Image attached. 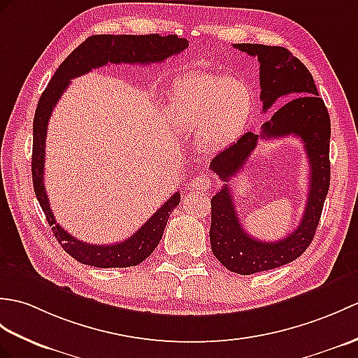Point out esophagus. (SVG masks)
I'll list each match as a JSON object with an SVG mask.
<instances>
[{
	"mask_svg": "<svg viewBox=\"0 0 358 358\" xmlns=\"http://www.w3.org/2000/svg\"><path fill=\"white\" fill-rule=\"evenodd\" d=\"M212 186V178L209 176H206V173H198L190 181V187L195 189V190H203V189H209Z\"/></svg>",
	"mask_w": 358,
	"mask_h": 358,
	"instance_id": "34e87169",
	"label": "esophagus"
}]
</instances>
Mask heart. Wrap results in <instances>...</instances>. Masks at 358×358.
I'll return each mask as SVG.
<instances>
[{
    "label": "heart",
    "instance_id": "1",
    "mask_svg": "<svg viewBox=\"0 0 358 358\" xmlns=\"http://www.w3.org/2000/svg\"><path fill=\"white\" fill-rule=\"evenodd\" d=\"M252 110V91L245 82L190 73L173 84L168 115L181 131H201L203 146L220 151L241 137Z\"/></svg>",
    "mask_w": 358,
    "mask_h": 358
}]
</instances>
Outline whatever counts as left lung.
Here are the masks:
<instances>
[{"label":"left lung","instance_id":"left-lung-1","mask_svg":"<svg viewBox=\"0 0 358 358\" xmlns=\"http://www.w3.org/2000/svg\"><path fill=\"white\" fill-rule=\"evenodd\" d=\"M234 47L256 56L259 61L262 113H267L278 99L284 96L289 99L262 124L261 134L245 132L210 163V169L224 181V186L210 201L212 252L227 270L238 274H253L293 262L310 247L329 189L331 120L311 73L292 52L284 47L262 44H234ZM289 134L304 141L309 157V199L303 221L294 232L276 243H264L248 236L240 226L228 181L243 167L257 139Z\"/></svg>","mask_w":358,"mask_h":358}]
</instances>
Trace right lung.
Listing matches in <instances>:
<instances>
[{
    "label": "right lung",
    "mask_w": 358,
    "mask_h": 358,
    "mask_svg": "<svg viewBox=\"0 0 358 358\" xmlns=\"http://www.w3.org/2000/svg\"><path fill=\"white\" fill-rule=\"evenodd\" d=\"M187 39L177 35H94L85 39L78 48L66 56L53 74L52 80L41 96L35 119H33V155L31 176L33 189L38 201L43 207L55 238L64 250L74 259L99 268H124L134 267L143 262L159 245L163 231L173 207L180 204V192L173 194L136 234L128 239L111 245L87 244L71 236L56 222L44 186L45 168V137L47 124L52 111L64 91L69 88L70 80L82 76L97 66L111 64H154L163 62L166 57L178 55L187 48Z\"/></svg>",
    "instance_id": "1"
}]
</instances>
